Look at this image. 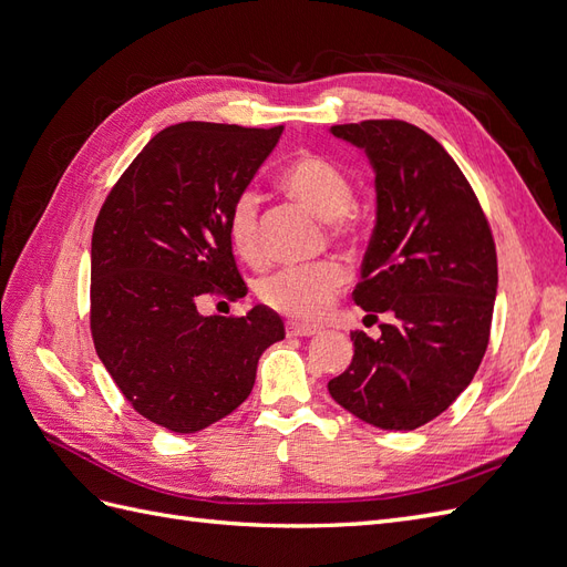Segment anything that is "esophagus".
<instances>
[{
	"instance_id": "obj_1",
	"label": "esophagus",
	"mask_w": 567,
	"mask_h": 567,
	"mask_svg": "<svg viewBox=\"0 0 567 567\" xmlns=\"http://www.w3.org/2000/svg\"><path fill=\"white\" fill-rule=\"evenodd\" d=\"M286 333L293 336V338H307V336L319 333V326L300 323V321H288V323H286Z\"/></svg>"
}]
</instances>
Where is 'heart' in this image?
<instances>
[{
    "instance_id": "1",
    "label": "heart",
    "mask_w": 567,
    "mask_h": 567,
    "mask_svg": "<svg viewBox=\"0 0 567 567\" xmlns=\"http://www.w3.org/2000/svg\"><path fill=\"white\" fill-rule=\"evenodd\" d=\"M281 186L319 217L329 221V234L338 244L359 238V215L352 208L354 186L346 169L319 153H298L281 173ZM227 238L234 252L248 265L262 262L260 198L255 192L238 194L227 210ZM348 274L336 260L284 267L257 284L260 300L290 319H319L329 310Z\"/></svg>"
}]
</instances>
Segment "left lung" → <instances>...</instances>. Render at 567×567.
<instances>
[{
  "mask_svg": "<svg viewBox=\"0 0 567 567\" xmlns=\"http://www.w3.org/2000/svg\"><path fill=\"white\" fill-rule=\"evenodd\" d=\"M367 151L375 173V227L354 302L388 315L381 336L352 331L350 367L331 398L383 431H414L468 388L483 362L496 298L489 221L458 165L404 120L333 125Z\"/></svg>",
  "mask_w": 567,
  "mask_h": 567,
  "instance_id": "8db88e82",
  "label": "left lung"
}]
</instances>
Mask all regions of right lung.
<instances>
[{
    "label": "right lung",
    "mask_w": 567,
    "mask_h": 567,
    "mask_svg": "<svg viewBox=\"0 0 567 567\" xmlns=\"http://www.w3.org/2000/svg\"><path fill=\"white\" fill-rule=\"evenodd\" d=\"M284 127L179 123L142 148L101 205L92 234L94 348L134 411L173 433L229 416L257 359L284 340L281 317H203V298L248 288L227 238V210Z\"/></svg>",
    "instance_id": "add662e5"
}]
</instances>
